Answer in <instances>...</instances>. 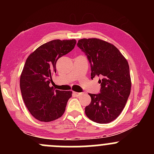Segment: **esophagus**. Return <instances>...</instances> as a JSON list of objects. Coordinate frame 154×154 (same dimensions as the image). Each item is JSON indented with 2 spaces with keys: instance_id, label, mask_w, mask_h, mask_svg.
Returning a JSON list of instances; mask_svg holds the SVG:
<instances>
[{
  "instance_id": "obj_1",
  "label": "esophagus",
  "mask_w": 154,
  "mask_h": 154,
  "mask_svg": "<svg viewBox=\"0 0 154 154\" xmlns=\"http://www.w3.org/2000/svg\"><path fill=\"white\" fill-rule=\"evenodd\" d=\"M73 95L76 97H79L82 95V93H78V92H73Z\"/></svg>"
}]
</instances>
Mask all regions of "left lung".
<instances>
[{
	"mask_svg": "<svg viewBox=\"0 0 154 154\" xmlns=\"http://www.w3.org/2000/svg\"><path fill=\"white\" fill-rule=\"evenodd\" d=\"M77 46L87 56L91 66V79L101 77L99 94H91L85 114L92 121L109 123L116 119L126 105L131 91L130 67L116 47L98 38H83Z\"/></svg>",
	"mask_w": 154,
	"mask_h": 154,
	"instance_id": "8db88e82",
	"label": "left lung"
}]
</instances>
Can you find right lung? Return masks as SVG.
I'll use <instances>...</instances> for the list:
<instances>
[{"mask_svg":"<svg viewBox=\"0 0 154 154\" xmlns=\"http://www.w3.org/2000/svg\"><path fill=\"white\" fill-rule=\"evenodd\" d=\"M76 40H54L43 44L28 56L21 74L20 89L30 114L41 122L54 121L63 115L72 91L50 87L57 60L75 48Z\"/></svg>","mask_w":154,"mask_h":154,"instance_id":"1","label":"right lung"}]
</instances>
